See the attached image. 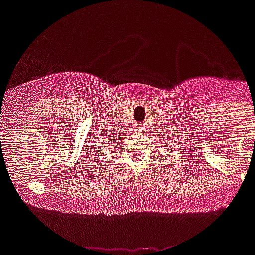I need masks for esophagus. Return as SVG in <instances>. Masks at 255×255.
Returning <instances> with one entry per match:
<instances>
[{
    "mask_svg": "<svg viewBox=\"0 0 255 255\" xmlns=\"http://www.w3.org/2000/svg\"><path fill=\"white\" fill-rule=\"evenodd\" d=\"M137 129H139V131H144V129H145V126H144V123L137 124Z\"/></svg>",
    "mask_w": 255,
    "mask_h": 255,
    "instance_id": "1",
    "label": "esophagus"
}]
</instances>
